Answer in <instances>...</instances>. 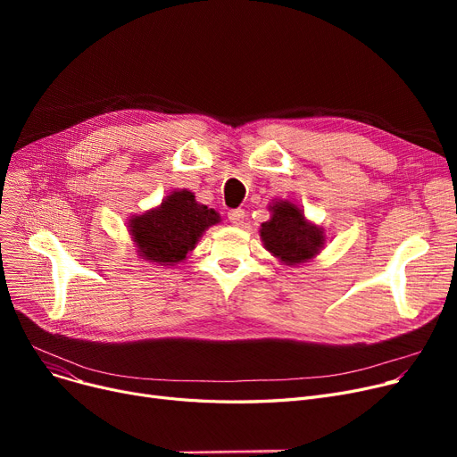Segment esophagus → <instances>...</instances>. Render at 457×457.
Segmentation results:
<instances>
[{"label":"esophagus","instance_id":"obj_1","mask_svg":"<svg viewBox=\"0 0 457 457\" xmlns=\"http://www.w3.org/2000/svg\"><path fill=\"white\" fill-rule=\"evenodd\" d=\"M245 216H246L245 209H231V211L228 212V219H229V222H231V224H235V226H241V224L245 222Z\"/></svg>","mask_w":457,"mask_h":457}]
</instances>
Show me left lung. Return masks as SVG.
Listing matches in <instances>:
<instances>
[{"label":"left lung","mask_w":457,"mask_h":457,"mask_svg":"<svg viewBox=\"0 0 457 457\" xmlns=\"http://www.w3.org/2000/svg\"><path fill=\"white\" fill-rule=\"evenodd\" d=\"M272 219L261 226L265 248L287 265H300L315 257L324 246V231L305 220L303 212L291 202H278Z\"/></svg>","instance_id":"8db88e82"}]
</instances>
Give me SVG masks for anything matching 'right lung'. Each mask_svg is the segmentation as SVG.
<instances>
[{"mask_svg": "<svg viewBox=\"0 0 457 457\" xmlns=\"http://www.w3.org/2000/svg\"><path fill=\"white\" fill-rule=\"evenodd\" d=\"M216 222H220L219 212L198 204L192 192L179 190L172 192L161 207L135 216L129 231L142 259L174 265L187 257L204 231Z\"/></svg>", "mask_w": 457, "mask_h": 457, "instance_id": "right-lung-1", "label": "right lung"}]
</instances>
